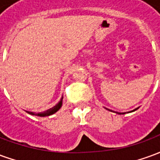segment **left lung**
<instances>
[{
	"label": "left lung",
	"instance_id": "obj_1",
	"mask_svg": "<svg viewBox=\"0 0 160 160\" xmlns=\"http://www.w3.org/2000/svg\"><path fill=\"white\" fill-rule=\"evenodd\" d=\"M137 109H135V110H134V111H136ZM118 114H124V113H118Z\"/></svg>",
	"mask_w": 160,
	"mask_h": 160
}]
</instances>
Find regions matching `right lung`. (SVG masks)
<instances>
[{
	"instance_id": "1",
	"label": "right lung",
	"mask_w": 160,
	"mask_h": 160,
	"mask_svg": "<svg viewBox=\"0 0 160 160\" xmlns=\"http://www.w3.org/2000/svg\"><path fill=\"white\" fill-rule=\"evenodd\" d=\"M62 99L59 101V103L55 105L54 107L50 108L49 110H47L44 112H40V113H33V112H28L27 111V113H29L31 115H35V116H38V117H47V116H50V115L54 114V113H56V111L59 110L60 108L62 107Z\"/></svg>"
}]
</instances>
